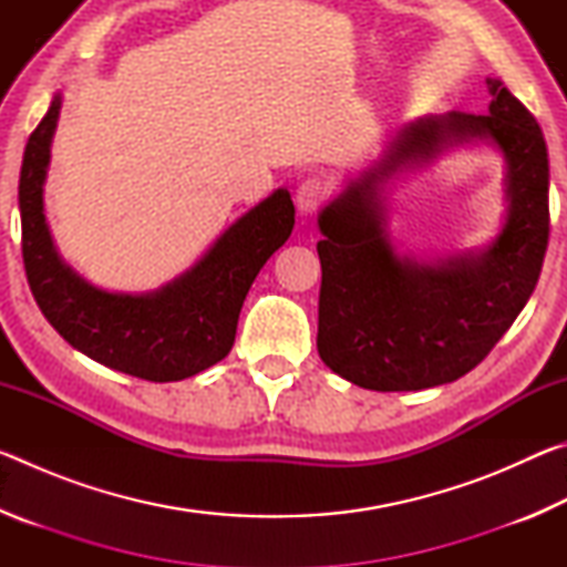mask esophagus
<instances>
[{
  "label": "esophagus",
  "instance_id": "34e87169",
  "mask_svg": "<svg viewBox=\"0 0 567 567\" xmlns=\"http://www.w3.org/2000/svg\"><path fill=\"white\" fill-rule=\"evenodd\" d=\"M330 197V182L320 175H310L300 182L295 192V205L300 209L302 217H310L328 203Z\"/></svg>",
  "mask_w": 567,
  "mask_h": 567
}]
</instances>
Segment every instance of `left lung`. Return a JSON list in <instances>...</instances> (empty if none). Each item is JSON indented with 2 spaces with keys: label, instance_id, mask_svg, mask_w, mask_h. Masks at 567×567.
I'll return each instance as SVG.
<instances>
[{
  "label": "left lung",
  "instance_id": "left-lung-1",
  "mask_svg": "<svg viewBox=\"0 0 567 567\" xmlns=\"http://www.w3.org/2000/svg\"><path fill=\"white\" fill-rule=\"evenodd\" d=\"M491 112L410 122L385 159L322 209L318 352L352 385L425 390L467 375L530 300L548 249V147L525 104L487 80ZM493 138L508 159V219L483 256L440 266L398 258L374 189L447 144Z\"/></svg>",
  "mask_w": 567,
  "mask_h": 567
}]
</instances>
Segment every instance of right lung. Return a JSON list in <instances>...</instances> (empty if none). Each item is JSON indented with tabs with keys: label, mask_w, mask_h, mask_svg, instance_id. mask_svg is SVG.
I'll use <instances>...</instances> for the list:
<instances>
[{
	"label": "right lung",
	"mask_w": 567,
	"mask_h": 567,
	"mask_svg": "<svg viewBox=\"0 0 567 567\" xmlns=\"http://www.w3.org/2000/svg\"><path fill=\"white\" fill-rule=\"evenodd\" d=\"M62 100L54 97L27 142L19 172L22 257L47 322L104 368L150 382L197 375L227 358L243 302L262 265L295 227L290 192L277 189L227 229L207 255L152 295H112L66 267L44 223L42 185Z\"/></svg>",
	"instance_id": "1"
}]
</instances>
